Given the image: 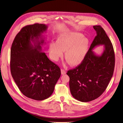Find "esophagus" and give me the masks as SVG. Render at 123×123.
Here are the masks:
<instances>
[{
  "label": "esophagus",
  "mask_w": 123,
  "mask_h": 123,
  "mask_svg": "<svg viewBox=\"0 0 123 123\" xmlns=\"http://www.w3.org/2000/svg\"><path fill=\"white\" fill-rule=\"evenodd\" d=\"M61 72L62 75H64V74H65L66 73V72L65 70H64V69H62L61 70Z\"/></svg>",
  "instance_id": "obj_1"
}]
</instances>
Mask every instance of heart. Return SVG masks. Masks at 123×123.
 Returning <instances> with one entry per match:
<instances>
[{
    "instance_id": "1",
    "label": "heart",
    "mask_w": 123,
    "mask_h": 123,
    "mask_svg": "<svg viewBox=\"0 0 123 123\" xmlns=\"http://www.w3.org/2000/svg\"><path fill=\"white\" fill-rule=\"evenodd\" d=\"M89 45V41L83 35L76 32H68L61 35L57 42L49 44L51 59L57 61L66 51L65 58L70 65L77 66L84 59Z\"/></svg>"
}]
</instances>
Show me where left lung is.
I'll use <instances>...</instances> for the list:
<instances>
[{
	"instance_id": "8db88e82",
	"label": "left lung",
	"mask_w": 123,
	"mask_h": 123,
	"mask_svg": "<svg viewBox=\"0 0 123 123\" xmlns=\"http://www.w3.org/2000/svg\"><path fill=\"white\" fill-rule=\"evenodd\" d=\"M96 36L83 61L67 71L70 78L71 93L77 100L87 102L94 100L104 92L113 75L115 52L112 43L100 25L93 26ZM104 44L105 50L100 56L96 55L92 49Z\"/></svg>"
}]
</instances>
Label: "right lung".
<instances>
[{"instance_id": "add662e5", "label": "right lung", "mask_w": 123, "mask_h": 123, "mask_svg": "<svg viewBox=\"0 0 123 123\" xmlns=\"http://www.w3.org/2000/svg\"><path fill=\"white\" fill-rule=\"evenodd\" d=\"M46 29L42 24L25 26L16 35L10 51V71L17 86L24 95L38 101L52 94L61 76L60 67L41 50L44 40H35Z\"/></svg>"}]
</instances>
